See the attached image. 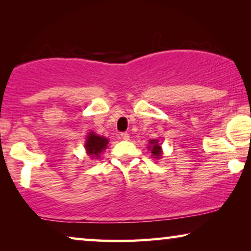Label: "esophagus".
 <instances>
[{"label":"esophagus","instance_id":"34e87169","mask_svg":"<svg viewBox=\"0 0 251 251\" xmlns=\"http://www.w3.org/2000/svg\"><path fill=\"white\" fill-rule=\"evenodd\" d=\"M121 138L123 140H129V133L128 132H122L121 133Z\"/></svg>","mask_w":251,"mask_h":251}]
</instances>
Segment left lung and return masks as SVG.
<instances>
[{"label": "left lung", "mask_w": 251, "mask_h": 251, "mask_svg": "<svg viewBox=\"0 0 251 251\" xmlns=\"http://www.w3.org/2000/svg\"><path fill=\"white\" fill-rule=\"evenodd\" d=\"M147 147H149L151 153H152V155L155 157V159H160L161 155H162V149H161L159 140L157 139L150 140V146Z\"/></svg>", "instance_id": "1"}]
</instances>
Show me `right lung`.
Segmentation results:
<instances>
[{
    "label": "right lung",
    "mask_w": 251,
    "mask_h": 251,
    "mask_svg": "<svg viewBox=\"0 0 251 251\" xmlns=\"http://www.w3.org/2000/svg\"><path fill=\"white\" fill-rule=\"evenodd\" d=\"M108 144V139L105 137H101L99 135H96L95 132H89L87 136V140H85L84 147L87 151L88 155H90L92 159L94 157H99L102 151L106 150Z\"/></svg>",
    "instance_id": "add662e5"
}]
</instances>
